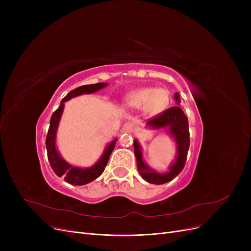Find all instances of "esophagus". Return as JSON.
I'll return each mask as SVG.
<instances>
[{"label": "esophagus", "instance_id": "1", "mask_svg": "<svg viewBox=\"0 0 251 251\" xmlns=\"http://www.w3.org/2000/svg\"><path fill=\"white\" fill-rule=\"evenodd\" d=\"M134 129H135V124H133L132 122H127L122 127V130L124 132H132Z\"/></svg>", "mask_w": 251, "mask_h": 251}]
</instances>
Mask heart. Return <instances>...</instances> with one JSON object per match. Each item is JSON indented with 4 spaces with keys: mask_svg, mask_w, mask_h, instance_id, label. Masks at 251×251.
Here are the masks:
<instances>
[{
    "mask_svg": "<svg viewBox=\"0 0 251 251\" xmlns=\"http://www.w3.org/2000/svg\"><path fill=\"white\" fill-rule=\"evenodd\" d=\"M170 94L165 88L144 87L130 92L125 98V105L131 109L144 110L150 115H157L163 112L169 104Z\"/></svg>",
    "mask_w": 251,
    "mask_h": 251,
    "instance_id": "1",
    "label": "heart"
}]
</instances>
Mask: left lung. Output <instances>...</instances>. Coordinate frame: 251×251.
Here are the masks:
<instances>
[{
    "mask_svg": "<svg viewBox=\"0 0 251 251\" xmlns=\"http://www.w3.org/2000/svg\"><path fill=\"white\" fill-rule=\"evenodd\" d=\"M174 99L178 103L180 102V97L178 94L174 95ZM148 126L154 129L163 127L168 128L170 134L175 139L177 146L176 161L171 165L168 173L160 174L155 172L154 170L151 169L143 162L141 148L138 141L136 139L134 140V153L136 156L137 169L139 174L147 182L159 185V184H165L167 182H170L171 180H173L177 175H179V173L184 168V165H185L190 144L188 119L179 105H175V107L164 111L160 115L151 118L148 122Z\"/></svg>",
    "mask_w": 251,
    "mask_h": 251,
    "instance_id": "obj_1",
    "label": "left lung"
}]
</instances>
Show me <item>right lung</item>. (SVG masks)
<instances>
[{"label":"right lung","mask_w":251,"mask_h":251,"mask_svg":"<svg viewBox=\"0 0 251 251\" xmlns=\"http://www.w3.org/2000/svg\"><path fill=\"white\" fill-rule=\"evenodd\" d=\"M107 85L108 83L100 82L96 84L83 85L73 89L61 100L60 107L52 113L50 117V127H49L48 135L46 139L48 159L55 174L59 177H64V180L66 182L72 184V185H84V184H87L91 181L96 180L98 177L101 175L105 166L108 164L110 155L116 146L117 139H114L112 142H110L109 146L105 148L102 155L100 156V159L98 161L96 165H94L92 167L82 169V168H76L69 165L67 162L62 159V156L60 155V153L56 149V134H57L59 121L64 110V102L78 96H81L84 94H92V92H96Z\"/></svg>","instance_id":"right-lung-1"}]
</instances>
